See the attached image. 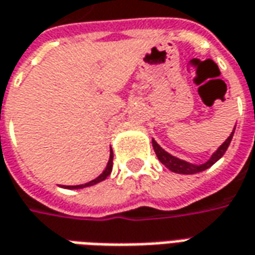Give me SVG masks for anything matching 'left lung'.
<instances>
[{"mask_svg":"<svg viewBox=\"0 0 255 255\" xmlns=\"http://www.w3.org/2000/svg\"><path fill=\"white\" fill-rule=\"evenodd\" d=\"M233 133H235V128H233L232 133L228 136V139L222 143V145L213 153V156L208 158L206 163H203V164H192V163H188V161H185V160H181V158L175 157V156H172L168 152H165L164 149L161 147V146L158 145L157 142L154 139H152V145L153 149H154V152H156V156L157 158L163 163V164L168 168L172 172H177V174H185V175H190V174H197V172H202V171L207 170L210 168L211 165L215 164L218 160H220L222 156H224V153L227 152L228 146L231 143V140L233 138Z\"/></svg>","mask_w":255,"mask_h":255,"instance_id":"1","label":"left lung"}]
</instances>
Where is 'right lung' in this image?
Instances as JSON below:
<instances>
[{
    "instance_id": "1",
    "label": "right lung",
    "mask_w": 255,
    "mask_h": 255,
    "mask_svg": "<svg viewBox=\"0 0 255 255\" xmlns=\"http://www.w3.org/2000/svg\"><path fill=\"white\" fill-rule=\"evenodd\" d=\"M112 167H113V152H112V149H110V157H109V161H108V165H106L105 171H103L99 177L95 178V179H92V181H90V182L84 183V185H74V186H65V185H63L62 188H66V189H83V188H87V186H92V185H95V183L102 182V181H105V179L110 175V172H112Z\"/></svg>"
}]
</instances>
